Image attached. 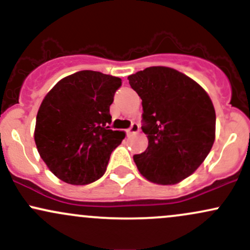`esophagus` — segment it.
Here are the masks:
<instances>
[{
	"label": "esophagus",
	"mask_w": 250,
	"mask_h": 250,
	"mask_svg": "<svg viewBox=\"0 0 250 250\" xmlns=\"http://www.w3.org/2000/svg\"><path fill=\"white\" fill-rule=\"evenodd\" d=\"M137 131H139V125H137V123L133 122V123H131L130 127H129L127 130H125V133H127L128 136H130V135L137 133Z\"/></svg>",
	"instance_id": "esophagus-1"
}]
</instances>
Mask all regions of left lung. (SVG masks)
<instances>
[{"label": "left lung", "instance_id": "8db88e82", "mask_svg": "<svg viewBox=\"0 0 250 250\" xmlns=\"http://www.w3.org/2000/svg\"><path fill=\"white\" fill-rule=\"evenodd\" d=\"M142 100V130L148 148L134 155L137 169L159 185H175L205 161L215 140L210 97L190 77L167 67L128 76Z\"/></svg>", "mask_w": 250, "mask_h": 250}]
</instances>
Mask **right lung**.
<instances>
[{
    "label": "right lung",
    "instance_id": "right-lung-1",
    "mask_svg": "<svg viewBox=\"0 0 250 250\" xmlns=\"http://www.w3.org/2000/svg\"><path fill=\"white\" fill-rule=\"evenodd\" d=\"M121 79L82 70L57 82L36 116L35 143L55 176L70 185H88L103 176L125 133L111 130L109 108Z\"/></svg>",
    "mask_w": 250,
    "mask_h": 250
}]
</instances>
